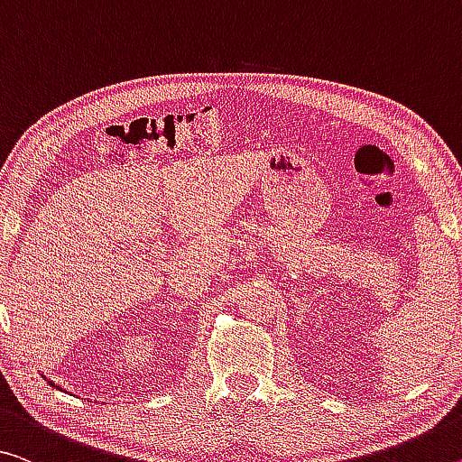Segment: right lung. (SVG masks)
<instances>
[{
    "mask_svg": "<svg viewBox=\"0 0 462 462\" xmlns=\"http://www.w3.org/2000/svg\"><path fill=\"white\" fill-rule=\"evenodd\" d=\"M53 386H55V384H53Z\"/></svg>",
    "mask_w": 462,
    "mask_h": 462,
    "instance_id": "1",
    "label": "right lung"
}]
</instances>
